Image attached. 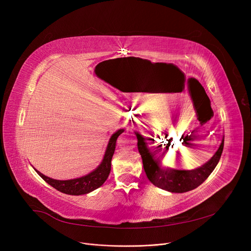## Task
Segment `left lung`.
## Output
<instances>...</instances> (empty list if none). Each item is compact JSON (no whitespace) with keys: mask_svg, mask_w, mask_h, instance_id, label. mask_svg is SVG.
I'll return each instance as SVG.
<instances>
[{"mask_svg":"<svg viewBox=\"0 0 251 251\" xmlns=\"http://www.w3.org/2000/svg\"><path fill=\"white\" fill-rule=\"evenodd\" d=\"M135 135L138 140L137 147L148 179L155 186L171 193H185L202 184L215 170L224 148L223 136L219 149L206 163L194 170H176L162 166L157 151L149 148L148 138H144L139 132H135Z\"/></svg>","mask_w":251,"mask_h":251,"instance_id":"left-lung-1","label":"left lung"}]
</instances>
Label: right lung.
<instances>
[{
    "instance_id": "add662e5",
    "label": "right lung",
    "mask_w": 251,
    "mask_h": 251,
    "mask_svg": "<svg viewBox=\"0 0 251 251\" xmlns=\"http://www.w3.org/2000/svg\"><path fill=\"white\" fill-rule=\"evenodd\" d=\"M124 132L125 128H119L118 131H116L111 136L107 150H105L104 156L102 158V161L94 171L89 173L86 176L70 180H56L45 176L41 172L36 171L34 168L33 169L48 184L57 189L60 193L72 196L89 194L95 191L96 188L100 187L104 183L105 180L108 179L109 174L111 172V160L116 148V140L118 138V136L120 134H123Z\"/></svg>"
}]
</instances>
